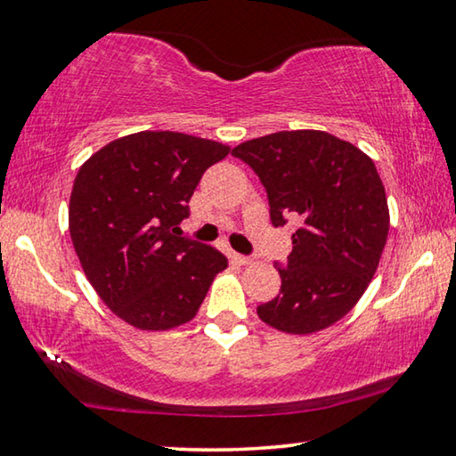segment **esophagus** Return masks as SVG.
Returning a JSON list of instances; mask_svg holds the SVG:
<instances>
[{
  "label": "esophagus",
  "mask_w": 456,
  "mask_h": 456,
  "mask_svg": "<svg viewBox=\"0 0 456 456\" xmlns=\"http://www.w3.org/2000/svg\"><path fill=\"white\" fill-rule=\"evenodd\" d=\"M234 258L240 265H252V256H247V255H238V252H234Z\"/></svg>",
  "instance_id": "esophagus-1"
}]
</instances>
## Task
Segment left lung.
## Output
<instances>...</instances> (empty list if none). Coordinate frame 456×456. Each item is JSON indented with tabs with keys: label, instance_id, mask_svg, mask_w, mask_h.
I'll list each match as a JSON object with an SVG mask.
<instances>
[{
	"label": "left lung",
	"instance_id": "left-lung-1",
	"mask_svg": "<svg viewBox=\"0 0 456 456\" xmlns=\"http://www.w3.org/2000/svg\"><path fill=\"white\" fill-rule=\"evenodd\" d=\"M267 189L273 226L297 218L281 291L258 305L265 324L314 334L345 318L379 267L389 208L375 163L322 130H283L232 149Z\"/></svg>",
	"mask_w": 456,
	"mask_h": 456
}]
</instances>
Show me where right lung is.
I'll use <instances>...</instances> for the list:
<instances>
[{"mask_svg": "<svg viewBox=\"0 0 456 456\" xmlns=\"http://www.w3.org/2000/svg\"><path fill=\"white\" fill-rule=\"evenodd\" d=\"M230 146L183 132H136L111 140L77 173L69 232L89 283L138 330H171L198 314L218 248L177 236L208 167Z\"/></svg>", "mask_w": 456, "mask_h": 456, "instance_id": "add662e5", "label": "right lung"}]
</instances>
